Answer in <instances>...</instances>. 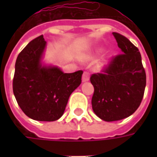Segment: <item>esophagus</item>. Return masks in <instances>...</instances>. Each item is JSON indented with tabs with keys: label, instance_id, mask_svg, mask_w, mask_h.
Listing matches in <instances>:
<instances>
[{
	"label": "esophagus",
	"instance_id": "esophagus-1",
	"mask_svg": "<svg viewBox=\"0 0 157 157\" xmlns=\"http://www.w3.org/2000/svg\"><path fill=\"white\" fill-rule=\"evenodd\" d=\"M89 79H90V75H89V73L88 72L85 71L83 73V75H82V82H88Z\"/></svg>",
	"mask_w": 157,
	"mask_h": 157
}]
</instances>
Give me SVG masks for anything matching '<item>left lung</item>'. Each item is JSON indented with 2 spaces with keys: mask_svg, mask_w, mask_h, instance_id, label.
<instances>
[{
  "mask_svg": "<svg viewBox=\"0 0 157 157\" xmlns=\"http://www.w3.org/2000/svg\"><path fill=\"white\" fill-rule=\"evenodd\" d=\"M124 54L112 59L102 73L93 74L92 98L93 112L107 122L117 121L133 114L144 96L146 75L138 48L126 37L113 33Z\"/></svg>",
  "mask_w": 157,
  "mask_h": 157,
  "instance_id": "left-lung-1",
  "label": "left lung"
}]
</instances>
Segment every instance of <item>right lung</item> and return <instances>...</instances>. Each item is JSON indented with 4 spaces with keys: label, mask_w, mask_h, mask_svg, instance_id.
Instances as JSON below:
<instances>
[{
    "label": "right lung",
    "mask_w": 157,
    "mask_h": 157,
    "mask_svg": "<svg viewBox=\"0 0 157 157\" xmlns=\"http://www.w3.org/2000/svg\"><path fill=\"white\" fill-rule=\"evenodd\" d=\"M46 41L41 35L19 54L15 64L13 93L22 112L38 121H55L65 112L69 98L82 83L83 71L64 73L42 64Z\"/></svg>",
    "instance_id": "1"
}]
</instances>
